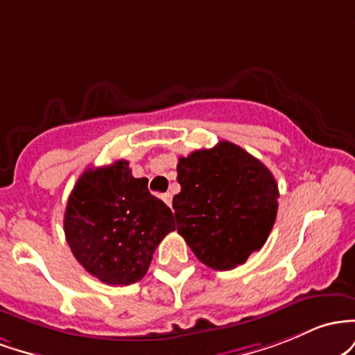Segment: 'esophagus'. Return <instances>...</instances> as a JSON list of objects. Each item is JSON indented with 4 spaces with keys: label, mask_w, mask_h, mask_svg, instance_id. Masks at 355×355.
I'll return each instance as SVG.
<instances>
[{
    "label": "esophagus",
    "mask_w": 355,
    "mask_h": 355,
    "mask_svg": "<svg viewBox=\"0 0 355 355\" xmlns=\"http://www.w3.org/2000/svg\"><path fill=\"white\" fill-rule=\"evenodd\" d=\"M162 201H164V202H166V205H167V206H169V208H171V205H173V196H171V194H169V193L162 194Z\"/></svg>",
    "instance_id": "esophagus-1"
}]
</instances>
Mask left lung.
<instances>
[{
  "label": "left lung",
  "instance_id": "8db88e82",
  "mask_svg": "<svg viewBox=\"0 0 355 355\" xmlns=\"http://www.w3.org/2000/svg\"><path fill=\"white\" fill-rule=\"evenodd\" d=\"M173 198L178 233L201 263L231 270L265 245L278 209V184L263 162L233 142L179 157Z\"/></svg>",
  "mask_w": 355,
  "mask_h": 355
}]
</instances>
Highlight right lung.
<instances>
[{
  "label": "right lung",
  "mask_w": 355,
  "mask_h": 355,
  "mask_svg": "<svg viewBox=\"0 0 355 355\" xmlns=\"http://www.w3.org/2000/svg\"><path fill=\"white\" fill-rule=\"evenodd\" d=\"M77 261L107 285H130L149 268L157 245L176 230L174 214L134 178L127 161L87 169L71 191L63 218Z\"/></svg>",
  "instance_id": "add662e5"
}]
</instances>
